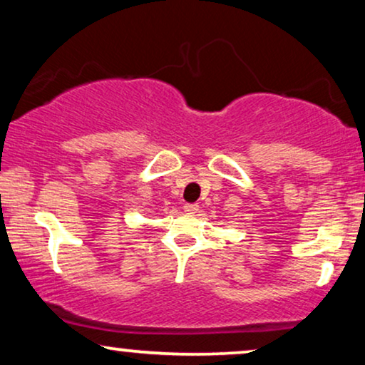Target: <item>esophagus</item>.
I'll use <instances>...</instances> for the list:
<instances>
[{
	"label": "esophagus",
	"instance_id": "34e87169",
	"mask_svg": "<svg viewBox=\"0 0 365 365\" xmlns=\"http://www.w3.org/2000/svg\"><path fill=\"white\" fill-rule=\"evenodd\" d=\"M197 211H199L197 204H186V206H184V212L187 214H196Z\"/></svg>",
	"mask_w": 365,
	"mask_h": 365
}]
</instances>
